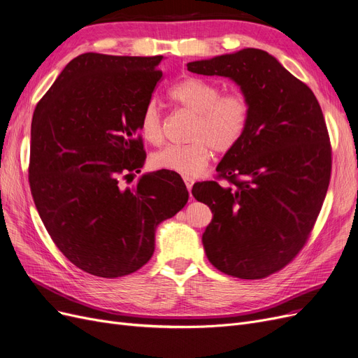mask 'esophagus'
Masks as SVG:
<instances>
[{
    "label": "esophagus",
    "instance_id": "esophagus-1",
    "mask_svg": "<svg viewBox=\"0 0 358 358\" xmlns=\"http://www.w3.org/2000/svg\"><path fill=\"white\" fill-rule=\"evenodd\" d=\"M183 180H185V185H187L188 191L191 192V189H192V185H194V179H192V178H189V176H185V178H183ZM191 198H192V195H191Z\"/></svg>",
    "mask_w": 358,
    "mask_h": 358
}]
</instances>
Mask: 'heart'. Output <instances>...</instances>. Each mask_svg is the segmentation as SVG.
I'll return each mask as SVG.
<instances>
[{"instance_id": "obj_1", "label": "heart", "mask_w": 358, "mask_h": 358, "mask_svg": "<svg viewBox=\"0 0 358 358\" xmlns=\"http://www.w3.org/2000/svg\"><path fill=\"white\" fill-rule=\"evenodd\" d=\"M222 92L217 83L196 76H187L169 91V96L183 110L195 114L187 145H167L151 157L155 169L176 171L183 176H198L210 163L213 151L227 152L244 138L251 103L242 91ZM142 136L152 145L164 139L163 117L155 101L145 104L139 117Z\"/></svg>"}]
</instances>
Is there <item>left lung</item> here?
Wrapping results in <instances>:
<instances>
[{"label":"left lung","mask_w":358,"mask_h":358,"mask_svg":"<svg viewBox=\"0 0 358 358\" xmlns=\"http://www.w3.org/2000/svg\"><path fill=\"white\" fill-rule=\"evenodd\" d=\"M188 70L231 78L251 103L248 129L219 163L217 179L192 188L213 211L203 234L207 259L229 276L267 278L303 250L327 192L332 147L320 104L263 50L192 62Z\"/></svg>","instance_id":"left-lung-1"}]
</instances>
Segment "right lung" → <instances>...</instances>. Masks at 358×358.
Masks as SVG:
<instances>
[{
	"instance_id": "obj_1",
	"label": "right lung",
	"mask_w": 358,
	"mask_h": 358,
	"mask_svg": "<svg viewBox=\"0 0 358 358\" xmlns=\"http://www.w3.org/2000/svg\"><path fill=\"white\" fill-rule=\"evenodd\" d=\"M163 55L85 52L39 99L31 126L29 185L66 259L90 275H131L154 252L155 227L188 203L173 171L139 173L147 154L139 117L163 78Z\"/></svg>"
}]
</instances>
